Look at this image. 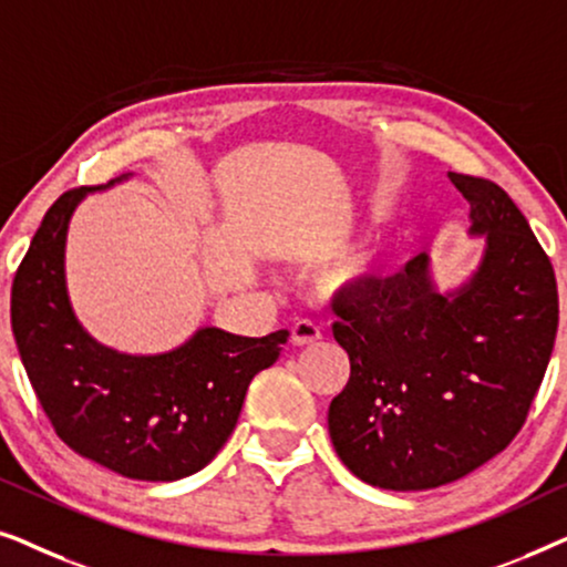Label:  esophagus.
Returning a JSON list of instances; mask_svg holds the SVG:
<instances>
[{"mask_svg":"<svg viewBox=\"0 0 567 567\" xmlns=\"http://www.w3.org/2000/svg\"><path fill=\"white\" fill-rule=\"evenodd\" d=\"M320 338H322V332L312 320H297V322H293V328H291V343L293 346H299V348L301 346H312Z\"/></svg>","mask_w":567,"mask_h":567,"instance_id":"esophagus-1","label":"esophagus"}]
</instances>
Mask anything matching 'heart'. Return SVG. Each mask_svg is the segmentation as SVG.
Returning a JSON list of instances; mask_svg holds the SVG:
<instances>
[{
    "mask_svg": "<svg viewBox=\"0 0 567 567\" xmlns=\"http://www.w3.org/2000/svg\"><path fill=\"white\" fill-rule=\"evenodd\" d=\"M379 281H382V266L374 258H359L336 274V286L351 291H367Z\"/></svg>",
    "mask_w": 567,
    "mask_h": 567,
    "instance_id": "b5f03b06",
    "label": "heart"
}]
</instances>
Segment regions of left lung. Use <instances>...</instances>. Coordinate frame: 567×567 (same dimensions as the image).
<instances>
[{
  "label": "left lung",
  "mask_w": 567,
  "mask_h": 567,
  "mask_svg": "<svg viewBox=\"0 0 567 567\" xmlns=\"http://www.w3.org/2000/svg\"><path fill=\"white\" fill-rule=\"evenodd\" d=\"M470 200L483 260L439 293L421 252L367 291L332 301V336L351 359L330 402L332 446L363 483L429 491L506 449L529 415L557 336L553 262L501 185L449 173Z\"/></svg>",
  "instance_id": "1"
}]
</instances>
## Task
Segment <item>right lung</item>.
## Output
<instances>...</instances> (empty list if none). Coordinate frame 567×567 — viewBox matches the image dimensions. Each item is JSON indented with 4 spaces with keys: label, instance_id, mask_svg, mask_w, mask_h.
I'll return each mask as SVG.
<instances>
[{
    "label": "right lung",
    "instance_id": "obj_1",
    "mask_svg": "<svg viewBox=\"0 0 567 567\" xmlns=\"http://www.w3.org/2000/svg\"><path fill=\"white\" fill-rule=\"evenodd\" d=\"M100 188L66 190L45 212L12 281L14 343L69 449L123 477L173 483L204 470L227 444L247 386L274 367L289 332L243 338L200 328L157 355L118 353L90 338L69 305L64 245L76 204Z\"/></svg>",
    "mask_w": 567,
    "mask_h": 567
}]
</instances>
